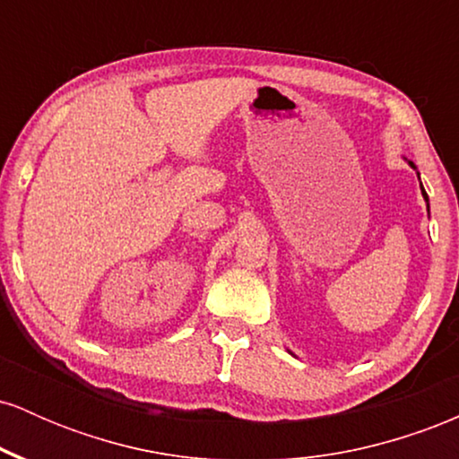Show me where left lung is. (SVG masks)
<instances>
[{"instance_id": "left-lung-1", "label": "left lung", "mask_w": 459, "mask_h": 459, "mask_svg": "<svg viewBox=\"0 0 459 459\" xmlns=\"http://www.w3.org/2000/svg\"><path fill=\"white\" fill-rule=\"evenodd\" d=\"M405 161H408V160H405ZM408 166H410V168H414V170H416V166H414V163H412V161H408ZM416 177H419V181H420V175H419V172H416ZM420 194H423L425 203H428V213H429V198H428V192H425L423 183H420Z\"/></svg>"}]
</instances>
